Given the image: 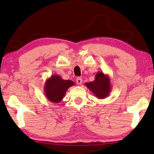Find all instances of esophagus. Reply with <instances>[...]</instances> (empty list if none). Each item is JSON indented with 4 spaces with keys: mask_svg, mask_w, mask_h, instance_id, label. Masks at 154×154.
Returning <instances> with one entry per match:
<instances>
[{
    "mask_svg": "<svg viewBox=\"0 0 154 154\" xmlns=\"http://www.w3.org/2000/svg\"><path fill=\"white\" fill-rule=\"evenodd\" d=\"M82 79H81V77H77V79H76V82L77 85H81L82 84Z\"/></svg>",
    "mask_w": 154,
    "mask_h": 154,
    "instance_id": "esophagus-1",
    "label": "esophagus"
}]
</instances>
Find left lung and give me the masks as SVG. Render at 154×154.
<instances>
[{"instance_id": "1", "label": "left lung", "mask_w": 154, "mask_h": 154, "mask_svg": "<svg viewBox=\"0 0 154 154\" xmlns=\"http://www.w3.org/2000/svg\"><path fill=\"white\" fill-rule=\"evenodd\" d=\"M85 85L99 99H105L109 95L112 89L109 76L104 74L103 71L97 72L94 80L85 83Z\"/></svg>"}]
</instances>
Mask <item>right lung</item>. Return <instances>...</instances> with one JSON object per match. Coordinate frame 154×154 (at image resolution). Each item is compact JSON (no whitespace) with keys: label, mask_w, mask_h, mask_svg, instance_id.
I'll return each mask as SVG.
<instances>
[{"label":"right lung","mask_w":154,"mask_h":154,"mask_svg":"<svg viewBox=\"0 0 154 154\" xmlns=\"http://www.w3.org/2000/svg\"><path fill=\"white\" fill-rule=\"evenodd\" d=\"M75 85L73 81L63 80L59 75H52L45 81L44 88L45 95L50 102L58 103L63 99L69 88Z\"/></svg>","instance_id":"1"}]
</instances>
